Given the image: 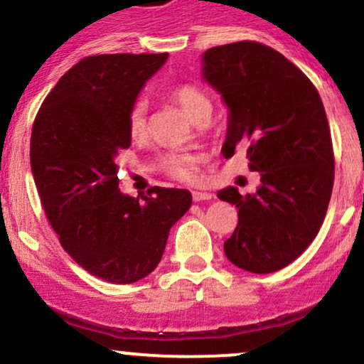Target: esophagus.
<instances>
[{"mask_svg":"<svg viewBox=\"0 0 364 364\" xmlns=\"http://www.w3.org/2000/svg\"><path fill=\"white\" fill-rule=\"evenodd\" d=\"M192 199L194 200H209L213 199V194L211 192H206V191H192Z\"/></svg>","mask_w":364,"mask_h":364,"instance_id":"obj_1","label":"esophagus"}]
</instances>
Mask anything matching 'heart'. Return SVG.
Wrapping results in <instances>:
<instances>
[{
  "label": "heart",
  "mask_w": 364,
  "mask_h": 364,
  "mask_svg": "<svg viewBox=\"0 0 364 364\" xmlns=\"http://www.w3.org/2000/svg\"><path fill=\"white\" fill-rule=\"evenodd\" d=\"M168 97L186 112L194 122H204L211 114V98L203 88L194 83H178L168 90ZM127 132L131 139L139 141L146 136V102L136 100L127 112ZM199 156L189 151H165L160 156V168L172 178L192 182L198 177Z\"/></svg>",
  "instance_id": "obj_1"
}]
</instances>
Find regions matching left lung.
<instances>
[{
    "instance_id": "obj_1",
    "label": "left lung",
    "mask_w": 364,
    "mask_h": 364,
    "mask_svg": "<svg viewBox=\"0 0 364 364\" xmlns=\"http://www.w3.org/2000/svg\"><path fill=\"white\" fill-rule=\"evenodd\" d=\"M203 75L223 95L230 122L223 155L247 144L260 187L245 198L226 187L218 198L238 208L225 254L243 271L269 274L291 264L317 237L334 186V149L317 88L272 47L240 41L208 49Z\"/></svg>"
}]
</instances>
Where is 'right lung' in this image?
<instances>
[{
	"label": "right lung",
	"instance_id": "obj_1",
	"mask_svg": "<svg viewBox=\"0 0 364 364\" xmlns=\"http://www.w3.org/2000/svg\"><path fill=\"white\" fill-rule=\"evenodd\" d=\"M166 58H83L55 83L33 121L30 165L47 220L73 260L109 283L146 277L192 203L186 189L151 187L143 200L119 191L115 156L131 146L127 112Z\"/></svg>",
	"mask_w": 364,
	"mask_h": 364
}]
</instances>
